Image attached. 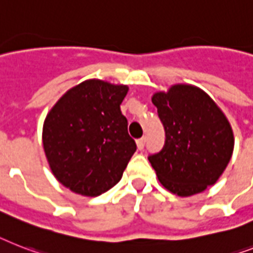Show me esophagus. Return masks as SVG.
<instances>
[{
	"mask_svg": "<svg viewBox=\"0 0 253 253\" xmlns=\"http://www.w3.org/2000/svg\"><path fill=\"white\" fill-rule=\"evenodd\" d=\"M145 145V137H141V139H137L136 140V147L139 151H141Z\"/></svg>",
	"mask_w": 253,
	"mask_h": 253,
	"instance_id": "obj_1",
	"label": "esophagus"
}]
</instances>
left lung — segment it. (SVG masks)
<instances>
[{"label":"left lung","instance_id":"obj_1","mask_svg":"<svg viewBox=\"0 0 253 253\" xmlns=\"http://www.w3.org/2000/svg\"><path fill=\"white\" fill-rule=\"evenodd\" d=\"M152 102L165 128V145L148 157L160 183L187 198L214 184L234 151L231 125L219 106L196 85L174 84Z\"/></svg>","mask_w":253,"mask_h":253}]
</instances>
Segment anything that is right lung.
<instances>
[{
	"instance_id": "1",
	"label": "right lung",
	"mask_w": 253,
	"mask_h": 253,
	"mask_svg": "<svg viewBox=\"0 0 253 253\" xmlns=\"http://www.w3.org/2000/svg\"><path fill=\"white\" fill-rule=\"evenodd\" d=\"M128 87L88 79L70 88L44 121L42 145L59 183L94 198L116 186L136 144L121 104Z\"/></svg>"
}]
</instances>
